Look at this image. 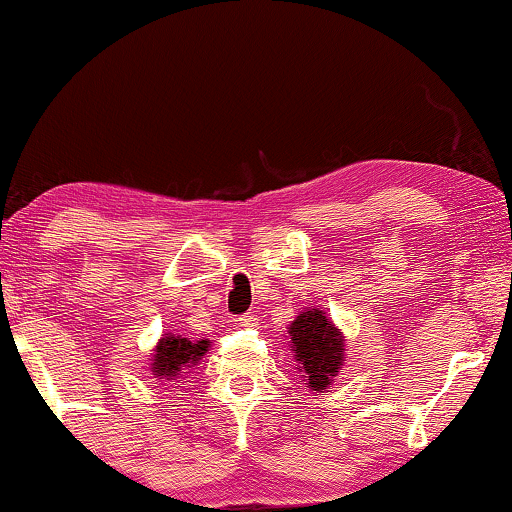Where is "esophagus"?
<instances>
[{
	"label": "esophagus",
	"mask_w": 512,
	"mask_h": 512,
	"mask_svg": "<svg viewBox=\"0 0 512 512\" xmlns=\"http://www.w3.org/2000/svg\"><path fill=\"white\" fill-rule=\"evenodd\" d=\"M237 324H240L242 328H254V326H258V319H256V314H242V317L237 319Z\"/></svg>",
	"instance_id": "obj_1"
}]
</instances>
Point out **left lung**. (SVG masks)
<instances>
[{
  "instance_id": "8db88e82",
  "label": "left lung",
  "mask_w": 512,
  "mask_h": 512,
  "mask_svg": "<svg viewBox=\"0 0 512 512\" xmlns=\"http://www.w3.org/2000/svg\"><path fill=\"white\" fill-rule=\"evenodd\" d=\"M293 359L303 382L314 394H324L345 363V335L319 307H307L289 326Z\"/></svg>"
}]
</instances>
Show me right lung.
Here are the masks:
<instances>
[{"label": "right lung", "instance_id": "right-lung-1", "mask_svg": "<svg viewBox=\"0 0 512 512\" xmlns=\"http://www.w3.org/2000/svg\"><path fill=\"white\" fill-rule=\"evenodd\" d=\"M209 352V340H191L179 333H165L153 347L151 356V373L158 382H172L181 373L198 366L202 356Z\"/></svg>", "mask_w": 512, "mask_h": 512}]
</instances>
